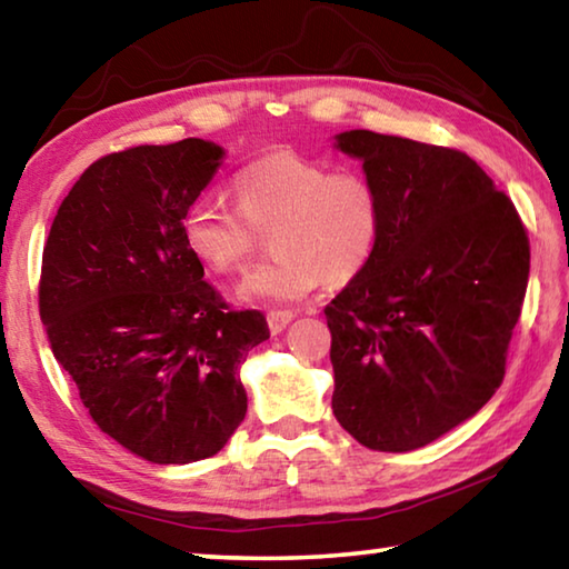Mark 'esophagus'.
<instances>
[{
  "label": "esophagus",
  "mask_w": 569,
  "mask_h": 569,
  "mask_svg": "<svg viewBox=\"0 0 569 569\" xmlns=\"http://www.w3.org/2000/svg\"><path fill=\"white\" fill-rule=\"evenodd\" d=\"M268 329L271 333H281L288 323L293 321V311H268Z\"/></svg>",
  "instance_id": "esophagus-1"
}]
</instances>
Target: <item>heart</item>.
<instances>
[{"instance_id": "1", "label": "heart", "mask_w": 569, "mask_h": 569, "mask_svg": "<svg viewBox=\"0 0 569 569\" xmlns=\"http://www.w3.org/2000/svg\"><path fill=\"white\" fill-rule=\"evenodd\" d=\"M230 190L238 213L198 200L182 218V240L210 273L236 276L248 266L256 233H273L276 258L240 283V301H301L323 281H353L377 253L383 208L361 172H331L319 160L271 152L240 168Z\"/></svg>"}]
</instances>
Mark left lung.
<instances>
[{"mask_svg":"<svg viewBox=\"0 0 569 569\" xmlns=\"http://www.w3.org/2000/svg\"><path fill=\"white\" fill-rule=\"evenodd\" d=\"M333 148L379 190L381 240L326 306L331 409L359 445L427 447L505 379L522 311L529 240L505 192L459 150L346 130Z\"/></svg>","mask_w":569,"mask_h":569,"instance_id":"8db88e82","label":"left lung"}]
</instances>
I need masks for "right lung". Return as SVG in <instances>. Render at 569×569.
I'll return each instance as SVG.
<instances>
[{
  "mask_svg": "<svg viewBox=\"0 0 569 569\" xmlns=\"http://www.w3.org/2000/svg\"><path fill=\"white\" fill-rule=\"evenodd\" d=\"M226 150L188 138L112 152L82 172L47 236L40 316L92 421L134 457L190 465L243 421L240 366L261 311H228L182 240Z\"/></svg>",
  "mask_w": 569,
  "mask_h": 569,
  "instance_id": "obj_1",
  "label": "right lung"
}]
</instances>
